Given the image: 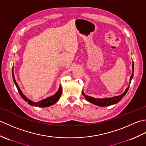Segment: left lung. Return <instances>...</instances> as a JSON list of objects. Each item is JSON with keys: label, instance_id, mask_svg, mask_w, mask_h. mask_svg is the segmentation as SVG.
<instances>
[{"label": "left lung", "instance_id": "left-lung-1", "mask_svg": "<svg viewBox=\"0 0 146 146\" xmlns=\"http://www.w3.org/2000/svg\"><path fill=\"white\" fill-rule=\"evenodd\" d=\"M132 74L131 76V78H130L129 85L128 86V87L125 89V90L122 94L118 96H115V97H110V98H97L92 97L90 96L86 95V94H85L84 92L83 91H82V95L84 96L86 100L88 101L89 102H90V103L93 104L97 105V106L107 107V106H110V105L118 103V102H119L120 100H121V99H122L125 95V94H127V92L129 88V86H130V84H131V80L133 78V76H134V62H132Z\"/></svg>", "mask_w": 146, "mask_h": 146}]
</instances>
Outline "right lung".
Returning <instances> with one entry per match:
<instances>
[{
  "instance_id": "1",
  "label": "right lung",
  "mask_w": 146,
  "mask_h": 146,
  "mask_svg": "<svg viewBox=\"0 0 146 146\" xmlns=\"http://www.w3.org/2000/svg\"><path fill=\"white\" fill-rule=\"evenodd\" d=\"M12 78H13V81H14L15 85L16 86V87L17 88L18 92L19 93V94L21 96V97L23 98L26 102H27L29 105H31V106H35V107H49V106H51V105H52L56 103V102L59 100V99L60 98L61 94H62V90H61V85L60 86V88H59L58 92L56 93L54 95L51 96V97H49L48 98L43 99V100H41V101H39L38 102H35L29 100V99L27 98L26 96L23 94V93L22 92L21 90L20 89L17 83L16 82V81H15L14 74L13 66H12Z\"/></svg>"
}]
</instances>
